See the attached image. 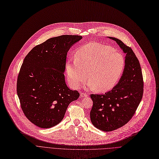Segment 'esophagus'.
<instances>
[{
    "label": "esophagus",
    "mask_w": 159,
    "mask_h": 159,
    "mask_svg": "<svg viewBox=\"0 0 159 159\" xmlns=\"http://www.w3.org/2000/svg\"><path fill=\"white\" fill-rule=\"evenodd\" d=\"M80 96H81V98H87V97L88 96V95H87V94L84 93H81L80 94Z\"/></svg>",
    "instance_id": "esophagus-1"
}]
</instances>
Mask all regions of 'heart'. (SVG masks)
Masks as SVG:
<instances>
[{
    "label": "heart",
    "instance_id": "1",
    "mask_svg": "<svg viewBox=\"0 0 159 159\" xmlns=\"http://www.w3.org/2000/svg\"><path fill=\"white\" fill-rule=\"evenodd\" d=\"M125 67V59L112 47L91 43L79 48L75 59L68 61L66 65L67 79L71 87L79 89L87 78V89L105 92L114 87Z\"/></svg>",
    "mask_w": 159,
    "mask_h": 159
}]
</instances>
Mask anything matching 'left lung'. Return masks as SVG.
I'll use <instances>...</instances> for the list:
<instances>
[{"label": "left lung", "instance_id": "obj_1", "mask_svg": "<svg viewBox=\"0 0 159 159\" xmlns=\"http://www.w3.org/2000/svg\"><path fill=\"white\" fill-rule=\"evenodd\" d=\"M114 40L126 54L125 67L118 84L104 94H91L93 105L90 112L92 124L98 129L112 131L124 126L131 119L143 95L141 67L132 49L121 40Z\"/></svg>", "mask_w": 159, "mask_h": 159}]
</instances>
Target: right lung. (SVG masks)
Masks as SVG:
<instances>
[{
	"mask_svg": "<svg viewBox=\"0 0 159 159\" xmlns=\"http://www.w3.org/2000/svg\"><path fill=\"white\" fill-rule=\"evenodd\" d=\"M80 35L52 37L25 57L19 73L17 93L26 117L41 128L61 122L66 109L80 93L67 87L64 72L67 52Z\"/></svg>",
	"mask_w": 159,
	"mask_h": 159,
	"instance_id": "1",
	"label": "right lung"
}]
</instances>
